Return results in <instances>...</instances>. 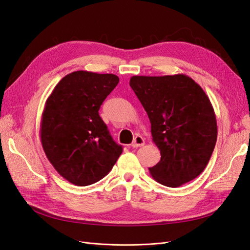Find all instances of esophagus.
Instances as JSON below:
<instances>
[{"instance_id":"34e87169","label":"esophagus","mask_w":250,"mask_h":250,"mask_svg":"<svg viewBox=\"0 0 250 250\" xmlns=\"http://www.w3.org/2000/svg\"><path fill=\"white\" fill-rule=\"evenodd\" d=\"M144 144H145V141H144V139L141 137V135H137V137L133 139V142L131 143V147L132 148H138V147L143 146Z\"/></svg>"}]
</instances>
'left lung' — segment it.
I'll return each instance as SVG.
<instances>
[{
	"label": "left lung",
	"mask_w": 250,
	"mask_h": 250,
	"mask_svg": "<svg viewBox=\"0 0 250 250\" xmlns=\"http://www.w3.org/2000/svg\"><path fill=\"white\" fill-rule=\"evenodd\" d=\"M129 84L161 151V161L149 168L152 177L177 188L200 175L217 141L215 112L203 89L186 75L133 76Z\"/></svg>",
	"instance_id": "1"
}]
</instances>
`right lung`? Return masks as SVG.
<instances>
[{
  "label": "right lung",
  "mask_w": 250,
  "mask_h": 250,
  "mask_svg": "<svg viewBox=\"0 0 250 250\" xmlns=\"http://www.w3.org/2000/svg\"><path fill=\"white\" fill-rule=\"evenodd\" d=\"M118 83L116 75L77 71L60 80L46 102L42 148L53 167L73 185L101 180L123 152L99 115Z\"/></svg>",
  "instance_id": "1"
}]
</instances>
